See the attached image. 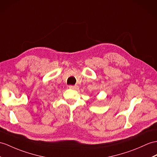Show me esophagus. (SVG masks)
<instances>
[{
	"instance_id": "esophagus-1",
	"label": "esophagus",
	"mask_w": 157,
	"mask_h": 157,
	"mask_svg": "<svg viewBox=\"0 0 157 157\" xmlns=\"http://www.w3.org/2000/svg\"><path fill=\"white\" fill-rule=\"evenodd\" d=\"M68 87H69V89H73V90H78V86L77 85H74V86L70 85V86H68Z\"/></svg>"
}]
</instances>
